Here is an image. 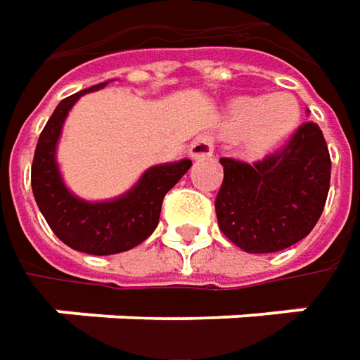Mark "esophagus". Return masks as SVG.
I'll list each match as a JSON object with an SVG mask.
<instances>
[{"mask_svg":"<svg viewBox=\"0 0 360 360\" xmlns=\"http://www.w3.org/2000/svg\"><path fill=\"white\" fill-rule=\"evenodd\" d=\"M214 152V136L212 134H200L192 144H190V156L194 160H204L212 156Z\"/></svg>","mask_w":360,"mask_h":360,"instance_id":"1","label":"esophagus"}]
</instances>
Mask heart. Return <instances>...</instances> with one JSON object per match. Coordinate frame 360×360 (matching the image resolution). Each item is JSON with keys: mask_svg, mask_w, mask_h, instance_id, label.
Here are the masks:
<instances>
[{"mask_svg": "<svg viewBox=\"0 0 360 360\" xmlns=\"http://www.w3.org/2000/svg\"><path fill=\"white\" fill-rule=\"evenodd\" d=\"M298 116L300 108L295 96L276 91L236 98L229 105L226 124L230 130H240L242 146L248 154H264L295 130Z\"/></svg>", "mask_w": 360, "mask_h": 360, "instance_id": "heart-1", "label": "heart"}]
</instances>
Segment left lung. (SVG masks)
Masks as SVG:
<instances>
[{
    "instance_id": "obj_1",
    "label": "left lung",
    "mask_w": 360,
    "mask_h": 360,
    "mask_svg": "<svg viewBox=\"0 0 360 360\" xmlns=\"http://www.w3.org/2000/svg\"><path fill=\"white\" fill-rule=\"evenodd\" d=\"M224 180L216 194L222 234L238 248L264 255L302 240L323 214L330 156L314 122H304L276 152L252 164L220 158Z\"/></svg>"
}]
</instances>
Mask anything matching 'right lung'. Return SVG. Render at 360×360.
Here are the masks:
<instances>
[{
	"instance_id": "obj_1",
	"label": "right lung",
	"mask_w": 360,
	"mask_h": 360,
	"mask_svg": "<svg viewBox=\"0 0 360 360\" xmlns=\"http://www.w3.org/2000/svg\"><path fill=\"white\" fill-rule=\"evenodd\" d=\"M105 84L72 94L53 110L46 128L39 134L32 164V190L41 214L53 234L70 248L105 256L130 250L144 242L158 226L162 200L166 192L188 172L190 160L162 164L146 170L140 182L110 202H86L76 198L63 186L56 164V144L63 120L79 96L100 90Z\"/></svg>"
}]
</instances>
